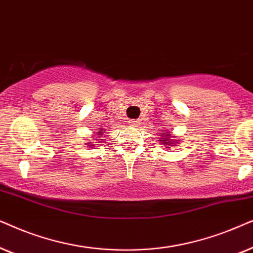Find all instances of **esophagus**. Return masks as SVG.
<instances>
[{
	"label": "esophagus",
	"instance_id": "obj_1",
	"mask_svg": "<svg viewBox=\"0 0 253 253\" xmlns=\"http://www.w3.org/2000/svg\"><path fill=\"white\" fill-rule=\"evenodd\" d=\"M139 123H140V121H137L135 119H132V120L128 121V125H129V126H132V127H137V126H139Z\"/></svg>",
	"mask_w": 253,
	"mask_h": 253
}]
</instances>
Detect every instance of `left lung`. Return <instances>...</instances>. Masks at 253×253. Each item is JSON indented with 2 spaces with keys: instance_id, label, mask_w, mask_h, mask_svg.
Instances as JSON below:
<instances>
[{
  "instance_id": "8db88e82",
  "label": "left lung",
  "mask_w": 253,
  "mask_h": 253,
  "mask_svg": "<svg viewBox=\"0 0 253 253\" xmlns=\"http://www.w3.org/2000/svg\"><path fill=\"white\" fill-rule=\"evenodd\" d=\"M170 135H166V136H164V137H162V139H164V140H160V141H163V142H164V144H166V146H169V144H170V142H167V137H169Z\"/></svg>"
}]
</instances>
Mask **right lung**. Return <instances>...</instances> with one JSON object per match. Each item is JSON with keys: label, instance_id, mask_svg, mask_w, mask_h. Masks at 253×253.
Returning a JSON list of instances; mask_svg holds the SVG:
<instances>
[{"label": "right lung", "instance_id": "obj_1", "mask_svg": "<svg viewBox=\"0 0 253 253\" xmlns=\"http://www.w3.org/2000/svg\"><path fill=\"white\" fill-rule=\"evenodd\" d=\"M98 135H103V133L102 132H98Z\"/></svg>", "mask_w": 253, "mask_h": 253}]
</instances>
